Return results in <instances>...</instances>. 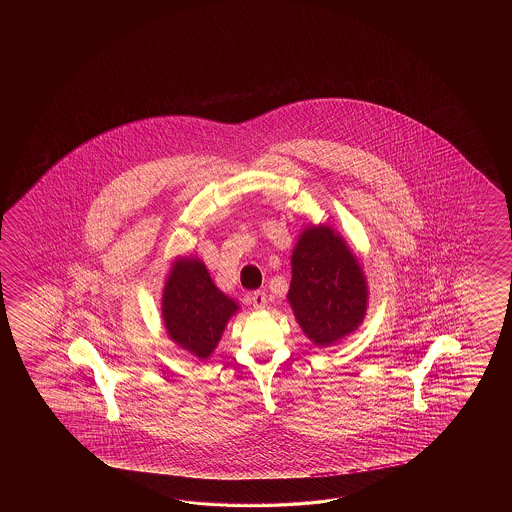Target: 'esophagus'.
Instances as JSON below:
<instances>
[{
    "label": "esophagus",
    "instance_id": "1",
    "mask_svg": "<svg viewBox=\"0 0 512 512\" xmlns=\"http://www.w3.org/2000/svg\"><path fill=\"white\" fill-rule=\"evenodd\" d=\"M251 304L254 309H265L267 307V294L263 291H254L251 294Z\"/></svg>",
    "mask_w": 512,
    "mask_h": 512
}]
</instances>
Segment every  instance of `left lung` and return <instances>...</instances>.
I'll return each mask as SVG.
<instances>
[{"mask_svg": "<svg viewBox=\"0 0 512 512\" xmlns=\"http://www.w3.org/2000/svg\"><path fill=\"white\" fill-rule=\"evenodd\" d=\"M289 302L316 346H329L360 326L368 291L359 261L329 227L305 230L293 251Z\"/></svg>", "mask_w": 512, "mask_h": 512, "instance_id": "left-lung-1", "label": "left lung"}]
</instances>
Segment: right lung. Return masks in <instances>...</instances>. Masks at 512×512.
<instances>
[{
	"instance_id": "right-lung-1",
	"label": "right lung",
	"mask_w": 512,
	"mask_h": 512,
	"mask_svg": "<svg viewBox=\"0 0 512 512\" xmlns=\"http://www.w3.org/2000/svg\"><path fill=\"white\" fill-rule=\"evenodd\" d=\"M236 311V302L219 291L201 261H175L163 296L164 326L175 344L207 359Z\"/></svg>"
}]
</instances>
